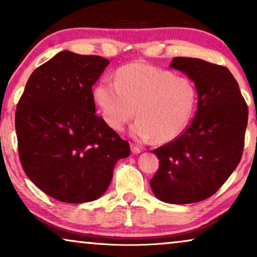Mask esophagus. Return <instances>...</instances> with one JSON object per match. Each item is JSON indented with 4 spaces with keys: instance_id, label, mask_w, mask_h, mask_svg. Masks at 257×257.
<instances>
[{
    "instance_id": "esophagus-1",
    "label": "esophagus",
    "mask_w": 257,
    "mask_h": 257,
    "mask_svg": "<svg viewBox=\"0 0 257 257\" xmlns=\"http://www.w3.org/2000/svg\"><path fill=\"white\" fill-rule=\"evenodd\" d=\"M131 151L133 154H139L140 152H142V149L140 147H138L137 145H135V144H131Z\"/></svg>"
}]
</instances>
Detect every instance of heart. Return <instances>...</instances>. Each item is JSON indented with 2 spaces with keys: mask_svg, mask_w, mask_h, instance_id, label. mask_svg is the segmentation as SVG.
<instances>
[{
  "mask_svg": "<svg viewBox=\"0 0 257 257\" xmlns=\"http://www.w3.org/2000/svg\"><path fill=\"white\" fill-rule=\"evenodd\" d=\"M93 97L111 128L121 131L137 112L132 135L142 140L156 137L158 143H167L187 127L198 93L188 77L131 63L117 70L114 82L101 80L94 87Z\"/></svg>",
  "mask_w": 257,
  "mask_h": 257,
  "instance_id": "1",
  "label": "heart"
}]
</instances>
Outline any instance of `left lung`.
Segmentation results:
<instances>
[{
	"instance_id": "left-lung-1",
	"label": "left lung",
	"mask_w": 257,
	"mask_h": 257,
	"mask_svg": "<svg viewBox=\"0 0 257 257\" xmlns=\"http://www.w3.org/2000/svg\"><path fill=\"white\" fill-rule=\"evenodd\" d=\"M171 68L194 82L198 110L180 136L153 150L159 170L150 185L161 201L184 205L208 199L236 168L243 153L248 106L226 66L174 57Z\"/></svg>"
}]
</instances>
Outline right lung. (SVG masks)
Returning <instances> with one entry per match:
<instances>
[{
  "instance_id": "right-lung-1",
  "label": "right lung",
  "mask_w": 257,
  "mask_h": 257,
  "mask_svg": "<svg viewBox=\"0 0 257 257\" xmlns=\"http://www.w3.org/2000/svg\"><path fill=\"white\" fill-rule=\"evenodd\" d=\"M108 63L100 56L59 52L31 73L17 103L21 165L58 201L100 198L115 163L130 156L128 142L96 113L92 86Z\"/></svg>"
}]
</instances>
